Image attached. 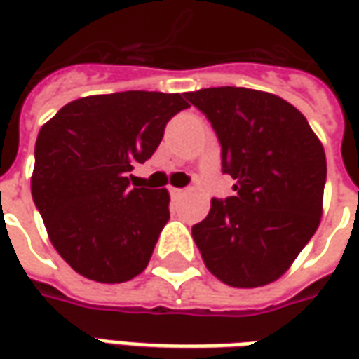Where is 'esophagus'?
Segmentation results:
<instances>
[{
	"label": "esophagus",
	"instance_id": "1",
	"mask_svg": "<svg viewBox=\"0 0 359 359\" xmlns=\"http://www.w3.org/2000/svg\"><path fill=\"white\" fill-rule=\"evenodd\" d=\"M169 192H171V196H180V194H182V192H184V190H182V188L171 187V188H169Z\"/></svg>",
	"mask_w": 359,
	"mask_h": 359
}]
</instances>
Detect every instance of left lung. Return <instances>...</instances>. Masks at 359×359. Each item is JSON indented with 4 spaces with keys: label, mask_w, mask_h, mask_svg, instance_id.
Wrapping results in <instances>:
<instances>
[{
    "label": "left lung",
    "mask_w": 359,
    "mask_h": 359,
    "mask_svg": "<svg viewBox=\"0 0 359 359\" xmlns=\"http://www.w3.org/2000/svg\"><path fill=\"white\" fill-rule=\"evenodd\" d=\"M223 148L234 196L211 200L192 236L211 275L234 288L269 285L290 269L323 215L325 149L300 111L236 86L187 92Z\"/></svg>",
    "instance_id": "left-lung-1"
}]
</instances>
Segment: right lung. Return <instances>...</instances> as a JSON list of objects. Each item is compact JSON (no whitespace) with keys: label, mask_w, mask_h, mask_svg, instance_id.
<instances>
[{"label":"right lung","mask_w":359,"mask_h":359,"mask_svg":"<svg viewBox=\"0 0 359 359\" xmlns=\"http://www.w3.org/2000/svg\"><path fill=\"white\" fill-rule=\"evenodd\" d=\"M188 102L180 94L117 92L79 97L40 128L32 198L53 248L79 275L115 285L140 275L169 221L167 188L126 177Z\"/></svg>","instance_id":"obj_1"}]
</instances>
